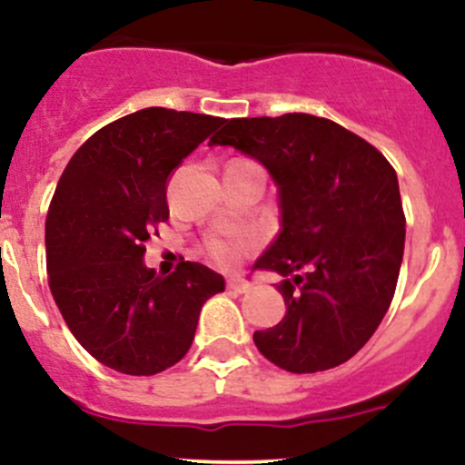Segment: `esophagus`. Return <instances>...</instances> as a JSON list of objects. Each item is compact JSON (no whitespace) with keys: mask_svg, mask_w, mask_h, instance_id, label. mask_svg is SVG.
<instances>
[{"mask_svg":"<svg viewBox=\"0 0 465 465\" xmlns=\"http://www.w3.org/2000/svg\"><path fill=\"white\" fill-rule=\"evenodd\" d=\"M227 289L233 291V293H247L249 282H244V280H241V278H229Z\"/></svg>","mask_w":465,"mask_h":465,"instance_id":"esophagus-1","label":"esophagus"}]
</instances>
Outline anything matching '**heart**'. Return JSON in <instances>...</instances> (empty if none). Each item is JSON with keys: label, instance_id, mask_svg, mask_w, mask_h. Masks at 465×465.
I'll return each instance as SVG.
<instances>
[{"label": "heart", "instance_id": "obj_1", "mask_svg": "<svg viewBox=\"0 0 465 465\" xmlns=\"http://www.w3.org/2000/svg\"><path fill=\"white\" fill-rule=\"evenodd\" d=\"M256 238L249 232H238L229 233V236H209L203 249H205L207 258L212 262L221 264V267H229V264L236 262L247 249L253 247Z\"/></svg>", "mask_w": 465, "mask_h": 465}]
</instances>
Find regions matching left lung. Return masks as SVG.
Wrapping results in <instances>:
<instances>
[{
  "label": "left lung",
  "mask_w": 465,
  "mask_h": 465,
  "mask_svg": "<svg viewBox=\"0 0 465 465\" xmlns=\"http://www.w3.org/2000/svg\"><path fill=\"white\" fill-rule=\"evenodd\" d=\"M209 145L256 158L278 185L282 229L253 269L287 278V313L253 333L258 351L289 373L344 364L384 320L400 278L406 216L392 165L361 136L302 112L232 119Z\"/></svg>",
  "instance_id": "obj_1"
}]
</instances>
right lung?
I'll return each mask as SVG.
<instances>
[{"mask_svg": "<svg viewBox=\"0 0 465 465\" xmlns=\"http://www.w3.org/2000/svg\"><path fill=\"white\" fill-rule=\"evenodd\" d=\"M224 119L145 108L90 136L61 174L45 218V264L65 324L101 364L156 375L190 351L198 315L223 275L178 262L167 278L143 264L170 218L167 178Z\"/></svg>", "mask_w": 465, "mask_h": 465, "instance_id": "1", "label": "right lung"}]
</instances>
